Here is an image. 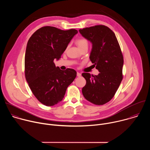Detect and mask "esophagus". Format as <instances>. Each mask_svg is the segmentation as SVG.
<instances>
[{
    "instance_id": "esophagus-1",
    "label": "esophagus",
    "mask_w": 150,
    "mask_h": 150,
    "mask_svg": "<svg viewBox=\"0 0 150 150\" xmlns=\"http://www.w3.org/2000/svg\"><path fill=\"white\" fill-rule=\"evenodd\" d=\"M77 76H81V73H79V72H77Z\"/></svg>"
}]
</instances>
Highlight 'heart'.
<instances>
[{
    "mask_svg": "<svg viewBox=\"0 0 150 150\" xmlns=\"http://www.w3.org/2000/svg\"><path fill=\"white\" fill-rule=\"evenodd\" d=\"M76 43L78 47V48H81L84 46H88V42L87 39L85 38H80L76 41Z\"/></svg>",
    "mask_w": 150,
    "mask_h": 150,
    "instance_id": "obj_1",
    "label": "heart"
}]
</instances>
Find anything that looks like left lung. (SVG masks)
<instances>
[{
	"instance_id": "obj_1",
	"label": "left lung",
	"mask_w": 150,
	"mask_h": 150,
	"mask_svg": "<svg viewBox=\"0 0 150 150\" xmlns=\"http://www.w3.org/2000/svg\"><path fill=\"white\" fill-rule=\"evenodd\" d=\"M80 34L90 41V59L100 72L98 75L83 73L86 84L82 89L85 98L96 105L109 102L115 96L123 78V57L115 33L99 25L80 29Z\"/></svg>"
}]
</instances>
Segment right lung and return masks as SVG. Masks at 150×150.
Listing matches in <instances>:
<instances>
[{
    "label": "right lung",
    "instance_id": "add662e5",
    "mask_svg": "<svg viewBox=\"0 0 150 150\" xmlns=\"http://www.w3.org/2000/svg\"><path fill=\"white\" fill-rule=\"evenodd\" d=\"M75 29L62 30L46 26L37 30L30 38L25 55V75L29 87L37 100L47 106L60 103L69 85L76 76V72L56 67L74 36Z\"/></svg>",
    "mask_w": 150,
    "mask_h": 150
}]
</instances>
